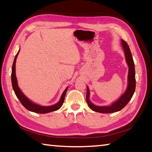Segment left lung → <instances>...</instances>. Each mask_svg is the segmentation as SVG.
<instances>
[{"label":"left lung","instance_id":"1","mask_svg":"<svg viewBox=\"0 0 152 152\" xmlns=\"http://www.w3.org/2000/svg\"><path fill=\"white\" fill-rule=\"evenodd\" d=\"M122 45L124 50V53H125L126 60L129 66V72H128V85L127 90L125 93L118 99V100L113 103L109 106H95L91 102L89 96L90 92L89 88L87 87V93H86V102L91 110L93 111L103 113V114H107V113H113L115 112L122 110L125 107L129 101L131 100L132 96L136 89V77H135V66L133 60V58L132 56V53L129 46L125 41L122 40Z\"/></svg>","mask_w":152,"mask_h":152}]
</instances>
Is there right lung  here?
<instances>
[{"label":"right lung","instance_id":"right-lung-1","mask_svg":"<svg viewBox=\"0 0 152 152\" xmlns=\"http://www.w3.org/2000/svg\"><path fill=\"white\" fill-rule=\"evenodd\" d=\"M19 51H20V50H19ZM19 51L18 52V53L16 54V56L15 58V60H14L12 67V74H11V80H12V88H13L14 91H15V93L16 96V97L18 98V100H20L21 104L23 105V106L25 107V108L29 110V111H31L35 113L46 114V113H49L51 112L56 111V110H58L59 108H60V107L62 106V105L63 104V103H64V98H65L66 94V92H67L68 87L66 88V90L64 91V92H63L58 102L55 105H53V106H40V105L33 103L30 100H28V99L23 94V92H21L20 88H19L18 86L17 79H16V74H15V63H16V58H17L18 54L19 53Z\"/></svg>","mask_w":152,"mask_h":152}]
</instances>
